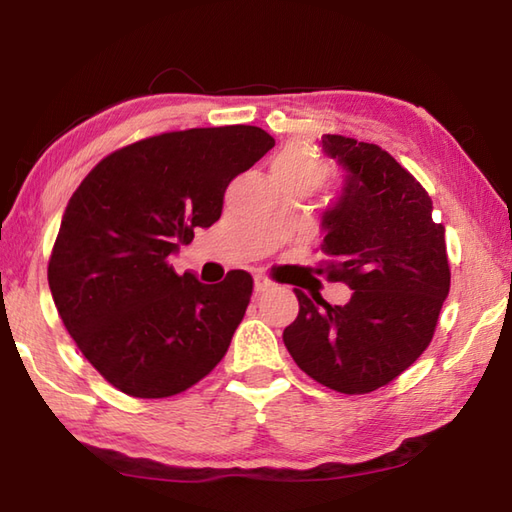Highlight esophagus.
Returning <instances> with one entry per match:
<instances>
[{"mask_svg":"<svg viewBox=\"0 0 512 512\" xmlns=\"http://www.w3.org/2000/svg\"><path fill=\"white\" fill-rule=\"evenodd\" d=\"M255 292H266L270 288H275V281H270L268 277L264 275H255V284H253Z\"/></svg>","mask_w":512,"mask_h":512,"instance_id":"esophagus-1","label":"esophagus"}]
</instances>
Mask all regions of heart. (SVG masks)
<instances>
[{
	"instance_id": "heart-1",
	"label": "heart",
	"mask_w": 512,
	"mask_h": 512,
	"mask_svg": "<svg viewBox=\"0 0 512 512\" xmlns=\"http://www.w3.org/2000/svg\"><path fill=\"white\" fill-rule=\"evenodd\" d=\"M273 176L279 187H301L312 193L328 180L330 165L312 149L290 145L275 158Z\"/></svg>"
}]
</instances>
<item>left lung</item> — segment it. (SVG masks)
Here are the masks:
<instances>
[{"mask_svg":"<svg viewBox=\"0 0 512 512\" xmlns=\"http://www.w3.org/2000/svg\"><path fill=\"white\" fill-rule=\"evenodd\" d=\"M343 169V187L321 215L319 273L350 286L345 306L295 288L299 314L284 330L295 363L341 394H367L400 376L427 350L451 270L444 226L420 182L378 145L321 136Z\"/></svg>","mask_w":512,"mask_h":512,"instance_id":"obj_1","label":"left lung"}]
</instances>
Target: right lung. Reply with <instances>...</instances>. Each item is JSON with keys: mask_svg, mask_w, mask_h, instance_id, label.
<instances>
[{"mask_svg": "<svg viewBox=\"0 0 512 512\" xmlns=\"http://www.w3.org/2000/svg\"><path fill=\"white\" fill-rule=\"evenodd\" d=\"M273 147L253 125L160 134L103 158L74 191L48 284L65 330L123 394H180L222 361L253 277L202 284L167 259L220 220L228 182Z\"/></svg>", "mask_w": 512, "mask_h": 512, "instance_id": "add662e5", "label": "right lung"}]
</instances>
